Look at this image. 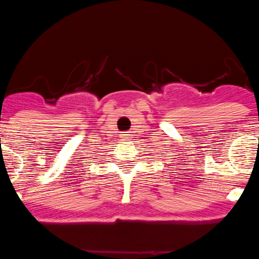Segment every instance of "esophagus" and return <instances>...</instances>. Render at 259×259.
<instances>
[{"label":"esophagus","instance_id":"esophagus-1","mask_svg":"<svg viewBox=\"0 0 259 259\" xmlns=\"http://www.w3.org/2000/svg\"><path fill=\"white\" fill-rule=\"evenodd\" d=\"M131 136H132V135L130 134V132H124V134H122V139H124V140L131 139Z\"/></svg>","mask_w":259,"mask_h":259}]
</instances>
